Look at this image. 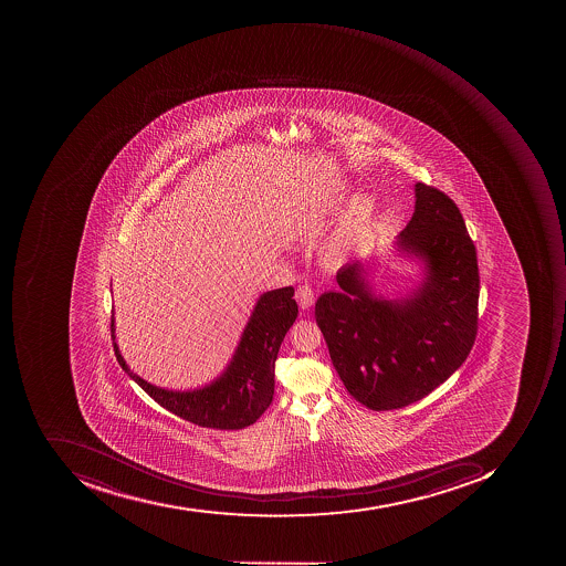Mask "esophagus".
<instances>
[{
  "label": "esophagus",
  "mask_w": 566,
  "mask_h": 566,
  "mask_svg": "<svg viewBox=\"0 0 566 566\" xmlns=\"http://www.w3.org/2000/svg\"><path fill=\"white\" fill-rule=\"evenodd\" d=\"M296 301L301 310H310L314 304V291L310 285H300L296 291Z\"/></svg>",
  "instance_id": "1"
}]
</instances>
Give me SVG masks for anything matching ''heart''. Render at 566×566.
<instances>
[{
	"instance_id": "b5f03b06",
	"label": "heart",
	"mask_w": 566,
	"mask_h": 566,
	"mask_svg": "<svg viewBox=\"0 0 566 566\" xmlns=\"http://www.w3.org/2000/svg\"><path fill=\"white\" fill-rule=\"evenodd\" d=\"M369 203H367L366 200L355 202L354 209H352L350 216H348L347 222H345L344 230L333 238L329 250H332L333 253L344 252L345 248H348V244L354 241V238L369 224Z\"/></svg>"
}]
</instances>
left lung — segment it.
<instances>
[{"mask_svg":"<svg viewBox=\"0 0 566 566\" xmlns=\"http://www.w3.org/2000/svg\"><path fill=\"white\" fill-rule=\"evenodd\" d=\"M415 212L399 252L426 263V281L405 300L376 297L363 263L336 274L340 292L316 301L314 318L333 367L358 403L396 410L426 398L462 366L478 333L476 248L451 197L415 185Z\"/></svg>","mask_w":566,"mask_h":566,"instance_id":"8db88e82","label":"left lung"}]
</instances>
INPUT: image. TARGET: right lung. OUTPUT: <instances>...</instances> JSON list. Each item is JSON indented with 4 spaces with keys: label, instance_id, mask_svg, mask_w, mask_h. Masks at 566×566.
<instances>
[{
    "label": "right lung",
    "instance_id": "right-lung-1",
    "mask_svg": "<svg viewBox=\"0 0 566 566\" xmlns=\"http://www.w3.org/2000/svg\"><path fill=\"white\" fill-rule=\"evenodd\" d=\"M294 287L265 292L256 301L240 345L224 373L193 391H168L149 385L127 367L114 342L115 357L127 376L145 389L159 407L193 426L216 430H240L252 426L274 398L275 360L285 333L297 318ZM112 338L115 340L114 316Z\"/></svg>",
    "mask_w": 566,
    "mask_h": 566
}]
</instances>
